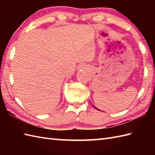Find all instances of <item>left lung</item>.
<instances>
[{"label":"left lung","instance_id":"8db88e82","mask_svg":"<svg viewBox=\"0 0 155 155\" xmlns=\"http://www.w3.org/2000/svg\"><path fill=\"white\" fill-rule=\"evenodd\" d=\"M93 107H94V108H96V109H97V110H99V109H98V108H96V107H94V105H93Z\"/></svg>","mask_w":155,"mask_h":155}]
</instances>
